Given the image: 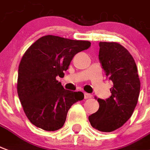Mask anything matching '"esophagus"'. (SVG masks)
Wrapping results in <instances>:
<instances>
[{
	"label": "esophagus",
	"mask_w": 150,
	"mask_h": 150,
	"mask_svg": "<svg viewBox=\"0 0 150 150\" xmlns=\"http://www.w3.org/2000/svg\"><path fill=\"white\" fill-rule=\"evenodd\" d=\"M84 98H91V94H88V93H84Z\"/></svg>",
	"instance_id": "1"
}]
</instances>
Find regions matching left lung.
<instances>
[{
    "label": "left lung",
    "mask_w": 150,
    "mask_h": 150,
    "mask_svg": "<svg viewBox=\"0 0 150 150\" xmlns=\"http://www.w3.org/2000/svg\"><path fill=\"white\" fill-rule=\"evenodd\" d=\"M98 58L114 86L111 95L98 98L99 109L89 116L92 127L102 132L120 128L133 115L140 94L137 65L128 50L115 42H100Z\"/></svg>",
    "instance_id": "8db88e82"
}]
</instances>
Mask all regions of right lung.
Wrapping results in <instances>:
<instances>
[{"label":"right lung","mask_w":150,"mask_h":150,"mask_svg":"<svg viewBox=\"0 0 150 150\" xmlns=\"http://www.w3.org/2000/svg\"><path fill=\"white\" fill-rule=\"evenodd\" d=\"M90 47L89 41L48 35L25 52L19 65L17 93L34 126L47 131L62 128L71 106L83 99V92L64 89L56 77H64L73 57Z\"/></svg>","instance_id":"obj_1"}]
</instances>
